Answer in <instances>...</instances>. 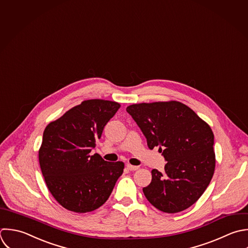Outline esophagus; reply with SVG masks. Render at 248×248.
Masks as SVG:
<instances>
[{
    "mask_svg": "<svg viewBox=\"0 0 248 248\" xmlns=\"http://www.w3.org/2000/svg\"><path fill=\"white\" fill-rule=\"evenodd\" d=\"M126 167H127V169L130 170V171H136V170H138V168H139L138 166H134V165H131V164H127Z\"/></svg>",
    "mask_w": 248,
    "mask_h": 248,
    "instance_id": "1",
    "label": "esophagus"
}]
</instances>
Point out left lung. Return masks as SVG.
<instances>
[{
	"label": "left lung",
	"mask_w": 248,
	"mask_h": 248,
	"mask_svg": "<svg viewBox=\"0 0 248 248\" xmlns=\"http://www.w3.org/2000/svg\"><path fill=\"white\" fill-rule=\"evenodd\" d=\"M126 111L148 147H159L167 161L163 173L152 170V182L143 188L146 198L167 214L186 210L202 196L215 173L212 128L192 109L175 100L132 104Z\"/></svg>",
	"instance_id": "8db88e82"
}]
</instances>
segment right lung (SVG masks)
<instances>
[{
    "label": "right lung",
    "instance_id": "right-lung-1",
    "mask_svg": "<svg viewBox=\"0 0 248 248\" xmlns=\"http://www.w3.org/2000/svg\"><path fill=\"white\" fill-rule=\"evenodd\" d=\"M120 107L110 100H85L45 127L39 165L49 191L64 209L79 214L98 209L122 176L124 162L91 155Z\"/></svg>",
    "mask_w": 248,
    "mask_h": 248
}]
</instances>
